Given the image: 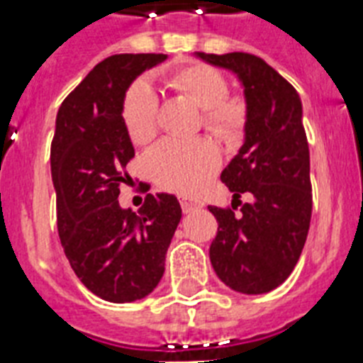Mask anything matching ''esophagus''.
Instances as JSON below:
<instances>
[{
    "label": "esophagus",
    "mask_w": 363,
    "mask_h": 363,
    "mask_svg": "<svg viewBox=\"0 0 363 363\" xmlns=\"http://www.w3.org/2000/svg\"><path fill=\"white\" fill-rule=\"evenodd\" d=\"M181 205H182V212H184V214H188V212L197 211V208H201V203L186 201V199H184V201H181Z\"/></svg>",
    "instance_id": "34e87169"
}]
</instances>
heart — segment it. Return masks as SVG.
Masks as SVG:
<instances>
[{
    "label": "heart",
    "instance_id": "obj_1",
    "mask_svg": "<svg viewBox=\"0 0 363 363\" xmlns=\"http://www.w3.org/2000/svg\"><path fill=\"white\" fill-rule=\"evenodd\" d=\"M167 85L203 110V125L222 140L242 134L246 108L238 99H228L229 85L222 72L207 65H188L167 76ZM123 121L138 145L151 141L158 128V99L147 82L128 89ZM220 166L216 147L207 140H164L147 155V167L160 186L184 196L197 194Z\"/></svg>",
    "mask_w": 363,
    "mask_h": 363
}]
</instances>
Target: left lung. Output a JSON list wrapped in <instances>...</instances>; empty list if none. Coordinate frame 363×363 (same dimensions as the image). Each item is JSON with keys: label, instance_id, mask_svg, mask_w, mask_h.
I'll list each match as a JSON object with an SVG mask.
<instances>
[{"label": "left lung", "instance_id": "1", "mask_svg": "<svg viewBox=\"0 0 363 363\" xmlns=\"http://www.w3.org/2000/svg\"><path fill=\"white\" fill-rule=\"evenodd\" d=\"M196 57L237 76L244 89V143L222 182L233 191V208L250 193L242 215L208 207L218 222L208 255L229 289L263 294L281 285L298 263L311 220L309 147L302 125V100L284 76L261 57L242 52Z\"/></svg>", "mask_w": 363, "mask_h": 363}]
</instances>
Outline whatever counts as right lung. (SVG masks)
<instances>
[{
	"label": "right lung",
	"mask_w": 363,
	"mask_h": 363,
	"mask_svg": "<svg viewBox=\"0 0 363 363\" xmlns=\"http://www.w3.org/2000/svg\"><path fill=\"white\" fill-rule=\"evenodd\" d=\"M164 54H119L99 63L63 100L50 164L57 231L79 281L102 300L125 304L151 294L182 211L172 194H147L135 214L119 205L134 145L123 121L128 87Z\"/></svg>",
	"instance_id": "right-lung-1"
}]
</instances>
